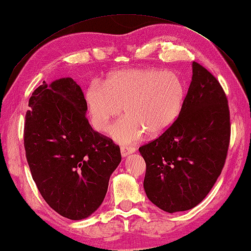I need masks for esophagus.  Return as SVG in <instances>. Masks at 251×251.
Returning <instances> with one entry per match:
<instances>
[{"mask_svg":"<svg viewBox=\"0 0 251 251\" xmlns=\"http://www.w3.org/2000/svg\"><path fill=\"white\" fill-rule=\"evenodd\" d=\"M136 152L135 147H122L121 148V153L123 156H126L130 153H134Z\"/></svg>","mask_w":251,"mask_h":251,"instance_id":"34e87169","label":"esophagus"}]
</instances>
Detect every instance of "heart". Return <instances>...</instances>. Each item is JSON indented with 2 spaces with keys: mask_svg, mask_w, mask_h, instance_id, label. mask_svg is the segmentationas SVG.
I'll use <instances>...</instances> for the list:
<instances>
[{
  "mask_svg": "<svg viewBox=\"0 0 251 251\" xmlns=\"http://www.w3.org/2000/svg\"><path fill=\"white\" fill-rule=\"evenodd\" d=\"M184 97V83L176 74L130 68L112 73L103 85L93 82L86 91V103L98 131H105L124 109L125 116L111 127L110 134L128 145L145 131L155 136L168 129L179 115Z\"/></svg>",
  "mask_w": 251,
  "mask_h": 251,
  "instance_id": "obj_1",
  "label": "heart"
}]
</instances>
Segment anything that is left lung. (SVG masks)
Masks as SVG:
<instances>
[{
  "instance_id": "8db88e82",
  "label": "left lung",
  "mask_w": 251,
  "mask_h": 251,
  "mask_svg": "<svg viewBox=\"0 0 251 251\" xmlns=\"http://www.w3.org/2000/svg\"><path fill=\"white\" fill-rule=\"evenodd\" d=\"M229 139L226 95L207 68L193 62V78L178 117L139 148L147 168V197L169 213L196 207L222 172Z\"/></svg>"
}]
</instances>
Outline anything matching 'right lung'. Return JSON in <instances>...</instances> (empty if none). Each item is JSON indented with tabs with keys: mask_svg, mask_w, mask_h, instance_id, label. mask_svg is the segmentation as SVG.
<instances>
[{
	"mask_svg": "<svg viewBox=\"0 0 251 251\" xmlns=\"http://www.w3.org/2000/svg\"><path fill=\"white\" fill-rule=\"evenodd\" d=\"M28 105L24 147L39 191L62 217L88 218L105 197L120 147L92 129L83 92L70 77L43 81Z\"/></svg>",
	"mask_w": 251,
	"mask_h": 251,
	"instance_id": "1",
	"label": "right lung"
}]
</instances>
